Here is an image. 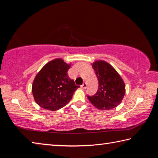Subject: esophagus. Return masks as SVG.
<instances>
[{
	"label": "esophagus",
	"mask_w": 158,
	"mask_h": 158,
	"mask_svg": "<svg viewBox=\"0 0 158 158\" xmlns=\"http://www.w3.org/2000/svg\"><path fill=\"white\" fill-rule=\"evenodd\" d=\"M81 88H82V89H86V88H87V84H86V83H84V84H83L82 85H81Z\"/></svg>",
	"instance_id": "34e87169"
}]
</instances>
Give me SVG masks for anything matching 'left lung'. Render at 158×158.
<instances>
[{"mask_svg": "<svg viewBox=\"0 0 158 158\" xmlns=\"http://www.w3.org/2000/svg\"><path fill=\"white\" fill-rule=\"evenodd\" d=\"M98 80V89L93 96L88 95L92 105L100 110H109L120 105L125 93L123 80L110 64L96 60L92 64Z\"/></svg>", "mask_w": 158, "mask_h": 158, "instance_id": "obj_1", "label": "left lung"}]
</instances>
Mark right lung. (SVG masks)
<instances>
[{"label":"right lung","instance_id":"add662e5","mask_svg":"<svg viewBox=\"0 0 158 158\" xmlns=\"http://www.w3.org/2000/svg\"><path fill=\"white\" fill-rule=\"evenodd\" d=\"M71 64L62 58L47 63L39 72L32 85L34 100L40 106L49 111H56L71 100L79 85L68 77Z\"/></svg>","mask_w":158,"mask_h":158}]
</instances>
